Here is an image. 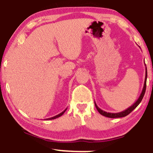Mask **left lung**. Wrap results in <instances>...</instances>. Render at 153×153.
<instances>
[{"label": "left lung", "mask_w": 153, "mask_h": 153, "mask_svg": "<svg viewBox=\"0 0 153 153\" xmlns=\"http://www.w3.org/2000/svg\"><path fill=\"white\" fill-rule=\"evenodd\" d=\"M146 66V65H145ZM147 68H145V82H144V86L143 88V91H142L141 94H140V97L138 98V99L137 100L136 102H135L134 104L131 105V106H129V108H127V109L123 111L119 112V113H109V112H106L104 111L101 110V108H99V106L96 105V102L95 103V106H96V108H97L98 111L101 114V115L104 116V117H108V118H120V117H124L126 116H127L129 114H130L133 110L136 108L137 106L140 104V103L141 102L142 100H143V97H144V95H145V90H146V82H147Z\"/></svg>", "instance_id": "left-lung-1"}]
</instances>
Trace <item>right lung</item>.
Instances as JSON below:
<instances>
[{
  "label": "right lung",
  "mask_w": 153,
  "mask_h": 153,
  "mask_svg": "<svg viewBox=\"0 0 153 153\" xmlns=\"http://www.w3.org/2000/svg\"><path fill=\"white\" fill-rule=\"evenodd\" d=\"M67 110V108L66 109H65L64 111H63L62 112H61L60 114H57V115H56V116H54V117H51V118H48V119H46V120H52V119H57V118H58V117H61V116H62L63 114L65 113V111Z\"/></svg>",
  "instance_id": "1"
}]
</instances>
